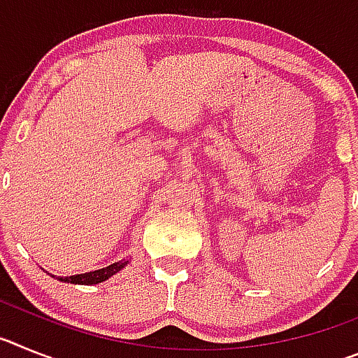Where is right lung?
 Returning <instances> with one entry per match:
<instances>
[{
  "label": "right lung",
  "instance_id": "obj_1",
  "mask_svg": "<svg viewBox=\"0 0 358 358\" xmlns=\"http://www.w3.org/2000/svg\"><path fill=\"white\" fill-rule=\"evenodd\" d=\"M125 265H127V260L115 262V264L107 265V267L103 268H98V271H91V273H85V274H77V276L59 278V280L64 281V283H75V285H96V283H102V281L109 280L113 274L118 273L120 268H123Z\"/></svg>",
  "mask_w": 358,
  "mask_h": 358
}]
</instances>
